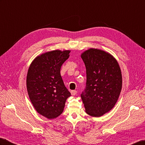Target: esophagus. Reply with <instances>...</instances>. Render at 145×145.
Masks as SVG:
<instances>
[{
    "label": "esophagus",
    "instance_id": "esophagus-1",
    "mask_svg": "<svg viewBox=\"0 0 145 145\" xmlns=\"http://www.w3.org/2000/svg\"><path fill=\"white\" fill-rule=\"evenodd\" d=\"M71 95H72V96H74V95H76L77 91H76V90H72V91H71Z\"/></svg>",
    "mask_w": 145,
    "mask_h": 145
}]
</instances>
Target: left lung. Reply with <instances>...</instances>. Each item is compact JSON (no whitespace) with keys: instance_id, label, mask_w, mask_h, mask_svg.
<instances>
[{"instance_id":"left-lung-1","label":"left lung","mask_w":145,"mask_h":145,"mask_svg":"<svg viewBox=\"0 0 145 145\" xmlns=\"http://www.w3.org/2000/svg\"><path fill=\"white\" fill-rule=\"evenodd\" d=\"M86 68L85 93L81 94L86 113L100 117L114 107L122 86L121 70L109 53L90 48L80 55Z\"/></svg>"}]
</instances>
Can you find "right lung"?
Instances as JSON below:
<instances>
[{
    "instance_id": "right-lung-1",
    "label": "right lung",
    "mask_w": 145,
    "mask_h": 145,
    "mask_svg": "<svg viewBox=\"0 0 145 145\" xmlns=\"http://www.w3.org/2000/svg\"><path fill=\"white\" fill-rule=\"evenodd\" d=\"M69 50H54L37 56L27 71L26 87L29 99L39 114L48 119L58 117L71 96L60 69L69 57Z\"/></svg>"
}]
</instances>
